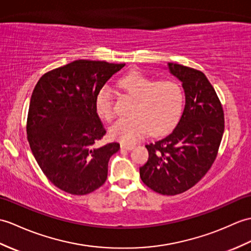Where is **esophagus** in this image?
<instances>
[{
    "label": "esophagus",
    "mask_w": 251,
    "mask_h": 251,
    "mask_svg": "<svg viewBox=\"0 0 251 251\" xmlns=\"http://www.w3.org/2000/svg\"><path fill=\"white\" fill-rule=\"evenodd\" d=\"M133 148H135V145L133 144H121V149L122 150H125V151H131Z\"/></svg>",
    "instance_id": "1"
}]
</instances>
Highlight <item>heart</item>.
<instances>
[{"label":"heart","mask_w":251,"mask_h":251,"mask_svg":"<svg viewBox=\"0 0 251 251\" xmlns=\"http://www.w3.org/2000/svg\"><path fill=\"white\" fill-rule=\"evenodd\" d=\"M119 86L135 101L131 116L120 119L110 128V136L126 144L133 143L150 132L160 136L176 125L183 111L185 92L176 79L157 80L139 72H131L120 79ZM97 114L101 119L113 118V96L109 86H102L95 98Z\"/></svg>","instance_id":"1"}]
</instances>
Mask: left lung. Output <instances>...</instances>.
Listing matches in <instances>:
<instances>
[{"mask_svg": "<svg viewBox=\"0 0 251 251\" xmlns=\"http://www.w3.org/2000/svg\"><path fill=\"white\" fill-rule=\"evenodd\" d=\"M182 81L185 108L170 135L147 144L149 159L140 176L149 188L164 196L182 194L199 182L216 159L225 130L223 104L205 75L169 63Z\"/></svg>", "mask_w": 251, "mask_h": 251, "instance_id": "8db88e82", "label": "left lung"}]
</instances>
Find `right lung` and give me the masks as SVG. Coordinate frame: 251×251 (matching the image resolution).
I'll return each instance as SVG.
<instances>
[{
  "label": "right lung",
  "mask_w": 251,
  "mask_h": 251,
  "mask_svg": "<svg viewBox=\"0 0 251 251\" xmlns=\"http://www.w3.org/2000/svg\"><path fill=\"white\" fill-rule=\"evenodd\" d=\"M125 64L78 60L43 75L32 93L27 141L50 182L71 195L98 189L118 142L96 147L106 129L96 112L99 90Z\"/></svg>",
  "instance_id": "add662e5"
}]
</instances>
